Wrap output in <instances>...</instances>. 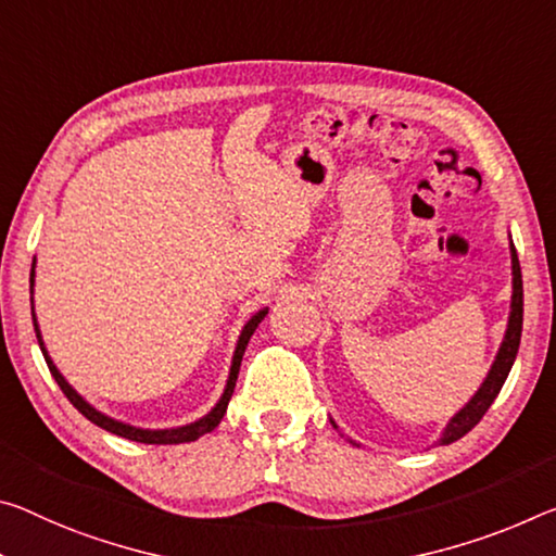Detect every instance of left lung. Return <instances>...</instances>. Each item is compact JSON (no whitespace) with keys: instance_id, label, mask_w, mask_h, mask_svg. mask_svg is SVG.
<instances>
[{"instance_id":"obj_1","label":"left lung","mask_w":556,"mask_h":556,"mask_svg":"<svg viewBox=\"0 0 556 556\" xmlns=\"http://www.w3.org/2000/svg\"><path fill=\"white\" fill-rule=\"evenodd\" d=\"M513 250V312H509V321H507V331L505 339H502V346L497 351L495 364H492L488 378H484L478 393L472 395L465 408H460L447 422L443 435H440L438 443L447 445L460 440L465 433L478 426L480 418L488 413L492 401L497 399V393L502 389V383L507 381L509 368H513L515 358H517V349H519V337H522V306H525V296H522V269H519V260H517V250L515 244H509ZM333 422V420H331ZM337 428V426H333Z\"/></svg>"}]
</instances>
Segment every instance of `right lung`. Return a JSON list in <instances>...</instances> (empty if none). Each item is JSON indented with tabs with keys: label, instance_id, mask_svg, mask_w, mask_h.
<instances>
[{
	"label": "right lung",
	"instance_id": "right-lung-1",
	"mask_svg": "<svg viewBox=\"0 0 556 556\" xmlns=\"http://www.w3.org/2000/svg\"><path fill=\"white\" fill-rule=\"evenodd\" d=\"M29 285L34 287V269H31V277H29ZM34 316V314H31ZM267 316V309H262L252 316L250 321L244 324V329L240 333V341H237V349H235V356H232V366H230V378H227V386H225V393L223 399L217 401V405L213 410L207 413V416H202L200 420L190 422V426H182V428H165V430H146V428H134L128 426V422H121V420H113L109 416H103V413H99L93 408L91 403H86L81 395H78L72 386L66 383V378L59 374V368L54 366V361L49 358L47 349H43V341H41V333H39V324H37V316H34V331H37V339H39V346H41V354L43 358H47V366L51 376H54V381L59 383V389L64 391V395L68 401L74 403V408L81 413V416H86L91 422H96V426L109 430V433L113 435H121V438H128V440H136V443H151V445H175V443H192V440L202 438L205 433H210V430H215L219 426V420H223L225 410H227V403H230L232 399V391H235V383H237V374H240V364H242V356H244V349L247 343H250V337L254 333V329H257L260 321Z\"/></svg>",
	"mask_w": 556,
	"mask_h": 556
}]
</instances>
